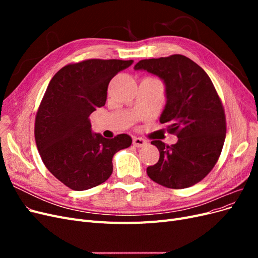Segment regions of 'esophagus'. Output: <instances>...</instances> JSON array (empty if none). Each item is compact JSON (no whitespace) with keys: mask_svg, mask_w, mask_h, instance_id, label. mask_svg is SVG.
<instances>
[{"mask_svg":"<svg viewBox=\"0 0 258 258\" xmlns=\"http://www.w3.org/2000/svg\"><path fill=\"white\" fill-rule=\"evenodd\" d=\"M134 145L136 147H144L147 145V142L142 138H134Z\"/></svg>","mask_w":258,"mask_h":258,"instance_id":"obj_1","label":"esophagus"}]
</instances>
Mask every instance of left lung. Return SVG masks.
I'll use <instances>...</instances> for the list:
<instances>
[{
  "instance_id": "8db88e82",
  "label": "left lung",
  "mask_w": 258,
  "mask_h": 258,
  "mask_svg": "<svg viewBox=\"0 0 258 258\" xmlns=\"http://www.w3.org/2000/svg\"><path fill=\"white\" fill-rule=\"evenodd\" d=\"M135 70L159 76L166 86L167 103L160 122L178 140L171 146L159 140V160L146 169L154 182L172 189L190 187L215 166L226 138L222 101L205 70L183 54L139 61Z\"/></svg>"
}]
</instances>
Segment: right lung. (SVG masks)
I'll return each mask as SVG.
<instances>
[{
  "label": "right lung",
  "instance_id": "add662e5",
  "mask_svg": "<svg viewBox=\"0 0 258 258\" xmlns=\"http://www.w3.org/2000/svg\"><path fill=\"white\" fill-rule=\"evenodd\" d=\"M132 62L84 60L60 69L49 82L34 137L44 165L69 188L81 191L104 183L113 172L114 154L131 145L128 135L92 134L89 115L105 104L111 80Z\"/></svg>",
  "mask_w": 258,
  "mask_h": 258
}]
</instances>
